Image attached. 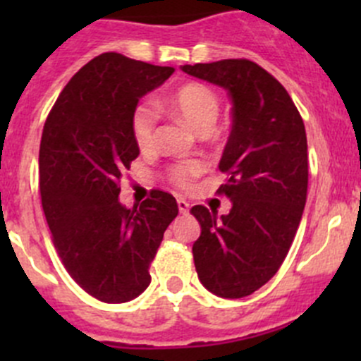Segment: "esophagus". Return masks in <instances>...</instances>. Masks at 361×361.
<instances>
[{
	"mask_svg": "<svg viewBox=\"0 0 361 361\" xmlns=\"http://www.w3.org/2000/svg\"><path fill=\"white\" fill-rule=\"evenodd\" d=\"M178 209H180L181 214H187L190 211V204L185 201V199H178Z\"/></svg>",
	"mask_w": 361,
	"mask_h": 361,
	"instance_id": "obj_1",
	"label": "esophagus"
}]
</instances>
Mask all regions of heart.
Wrapping results in <instances>:
<instances>
[{
    "label": "heart",
    "instance_id": "b5f03b06",
    "mask_svg": "<svg viewBox=\"0 0 361 361\" xmlns=\"http://www.w3.org/2000/svg\"><path fill=\"white\" fill-rule=\"evenodd\" d=\"M169 110L183 118L197 134H206L216 122L220 113V99L216 92L202 83H187L180 87L167 101ZM157 110L150 101H143L130 115V130L140 148L152 147L157 127ZM204 171L201 160H183L169 169V178L180 187H188L195 176Z\"/></svg>",
    "mask_w": 361,
    "mask_h": 361
}]
</instances>
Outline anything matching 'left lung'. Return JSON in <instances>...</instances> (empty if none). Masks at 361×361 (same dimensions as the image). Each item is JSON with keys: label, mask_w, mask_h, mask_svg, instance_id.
<instances>
[{"label": "left lung", "mask_w": 361, "mask_h": 361, "mask_svg": "<svg viewBox=\"0 0 361 361\" xmlns=\"http://www.w3.org/2000/svg\"><path fill=\"white\" fill-rule=\"evenodd\" d=\"M187 75L221 87L232 99V130L220 160L228 176L218 188L228 214L194 206L199 279L211 293L241 298L257 292L288 255L307 197L305 127L285 87L248 59L185 64Z\"/></svg>", "instance_id": "obj_1"}]
</instances>
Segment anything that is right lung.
Wrapping results in <instances>:
<instances>
[{"instance_id":"1","label":"right lung","mask_w":361,"mask_h":361,"mask_svg":"<svg viewBox=\"0 0 361 361\" xmlns=\"http://www.w3.org/2000/svg\"><path fill=\"white\" fill-rule=\"evenodd\" d=\"M173 73L101 54L69 80L43 127L39 194L54 246L69 276L106 304L148 288V269L178 214L162 190L130 209L118 201L120 178L140 155L130 115Z\"/></svg>"}]
</instances>
